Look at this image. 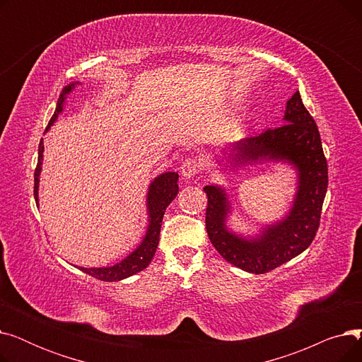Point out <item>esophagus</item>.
Masks as SVG:
<instances>
[{
  "label": "esophagus",
  "mask_w": 362,
  "mask_h": 362,
  "mask_svg": "<svg viewBox=\"0 0 362 362\" xmlns=\"http://www.w3.org/2000/svg\"><path fill=\"white\" fill-rule=\"evenodd\" d=\"M202 168V161L197 157H189L183 161L182 167H180V173L183 177L191 179L194 176H197Z\"/></svg>",
  "instance_id": "34e87169"
}]
</instances>
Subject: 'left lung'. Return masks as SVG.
<instances>
[{
	"mask_svg": "<svg viewBox=\"0 0 362 362\" xmlns=\"http://www.w3.org/2000/svg\"><path fill=\"white\" fill-rule=\"evenodd\" d=\"M283 124L242 139L233 146L238 161L258 158L289 160L299 171V189L289 216L270 226L257 239H243L227 230L229 204L223 189L205 186L208 198L206 233L218 254L236 267L255 274L269 273L305 251L320 227L321 208L327 192V160L320 132L299 92L288 101Z\"/></svg>",
	"mask_w": 362,
	"mask_h": 362,
	"instance_id": "left-lung-1",
	"label": "left lung"
}]
</instances>
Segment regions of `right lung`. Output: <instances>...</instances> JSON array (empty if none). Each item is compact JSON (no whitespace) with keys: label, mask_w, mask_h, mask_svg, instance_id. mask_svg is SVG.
<instances>
[{"label":"right lung","mask_w":362,"mask_h":362,"mask_svg":"<svg viewBox=\"0 0 362 362\" xmlns=\"http://www.w3.org/2000/svg\"><path fill=\"white\" fill-rule=\"evenodd\" d=\"M74 85H69L63 89L60 93V98L57 101V108L54 111V116L51 117L48 127L55 122L59 112L63 110V103L66 100V93L71 90ZM47 127V129H48ZM44 142L41 139L40 142V149H37V164L35 168V187H33V195L35 201L37 202V185H40V173H41V164H42V157H44ZM179 175L170 171V173L160 175L154 182L149 186V192H148V211H149V226H148V232L145 235V239L142 243L138 246V248L133 251L127 258L123 261L111 265V267H104V269H82L81 270L95 279L103 280V281H119L126 277H130L133 274H136L142 272L144 269L148 267V264L151 262L152 257H154L157 246L160 242V230H161V223L164 217L165 208L170 205V202L173 201L179 192Z\"/></svg>","instance_id":"obj_1"}]
</instances>
